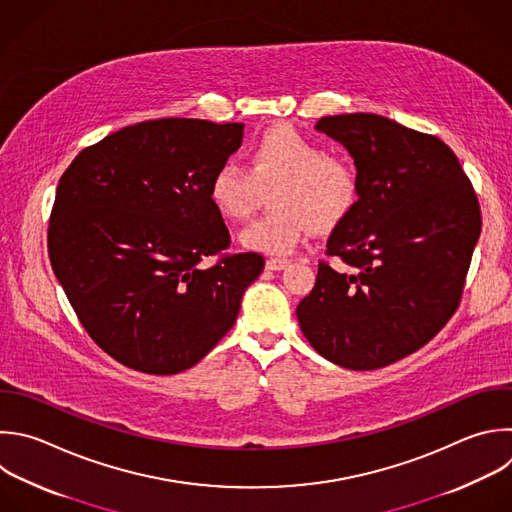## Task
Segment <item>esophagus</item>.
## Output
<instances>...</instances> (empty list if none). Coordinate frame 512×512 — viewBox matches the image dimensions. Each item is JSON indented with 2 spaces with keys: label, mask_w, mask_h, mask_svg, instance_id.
<instances>
[{
  "label": "esophagus",
  "mask_w": 512,
  "mask_h": 512,
  "mask_svg": "<svg viewBox=\"0 0 512 512\" xmlns=\"http://www.w3.org/2000/svg\"><path fill=\"white\" fill-rule=\"evenodd\" d=\"M289 265V261L287 259H281V257H273V259H269L267 263H265V267L269 269V271H281V269H285Z\"/></svg>",
  "instance_id": "1"
}]
</instances>
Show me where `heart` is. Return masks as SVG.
I'll use <instances>...</instances> for the list:
<instances>
[{
    "label": "heart",
    "mask_w": 512,
    "mask_h": 512,
    "mask_svg": "<svg viewBox=\"0 0 512 512\" xmlns=\"http://www.w3.org/2000/svg\"><path fill=\"white\" fill-rule=\"evenodd\" d=\"M269 193L271 213L241 231V245L269 255L291 253L309 229L327 233L358 205L360 175L354 162L289 124L263 130L249 148V170L221 164L209 183V201L229 221L247 219Z\"/></svg>",
    "instance_id": "heart-1"
}]
</instances>
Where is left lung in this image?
Listing matches in <instances>:
<instances>
[{"mask_svg":"<svg viewBox=\"0 0 512 512\" xmlns=\"http://www.w3.org/2000/svg\"><path fill=\"white\" fill-rule=\"evenodd\" d=\"M315 130L354 158L360 199L327 239L325 253L344 265L319 263L295 313L325 360L378 370L428 344L458 307L480 237L478 199L432 134L364 112L323 116Z\"/></svg>","mask_w":512,"mask_h":512,"instance_id":"8db88e82","label":"left lung"}]
</instances>
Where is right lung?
<instances>
[{"instance_id":"1","label":"right lung","mask_w":512,"mask_h":512,"mask_svg":"<svg viewBox=\"0 0 512 512\" xmlns=\"http://www.w3.org/2000/svg\"><path fill=\"white\" fill-rule=\"evenodd\" d=\"M243 122L160 118L84 148L62 175L48 229L52 269L94 342L126 368L170 376L233 327L257 253L221 257L229 229L209 201Z\"/></svg>"}]
</instances>
